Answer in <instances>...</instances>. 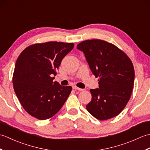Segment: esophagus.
<instances>
[{"label":"esophagus","instance_id":"1","mask_svg":"<svg viewBox=\"0 0 150 150\" xmlns=\"http://www.w3.org/2000/svg\"><path fill=\"white\" fill-rule=\"evenodd\" d=\"M73 90H79V91H82V90H84V89H82V88H78V87H77V86H73Z\"/></svg>","mask_w":150,"mask_h":150}]
</instances>
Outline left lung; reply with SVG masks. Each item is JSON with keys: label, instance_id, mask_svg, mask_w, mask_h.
Returning a JSON list of instances; mask_svg holds the SVG:
<instances>
[{"label": "left lung", "instance_id": "1", "mask_svg": "<svg viewBox=\"0 0 150 150\" xmlns=\"http://www.w3.org/2000/svg\"><path fill=\"white\" fill-rule=\"evenodd\" d=\"M77 48L84 56L92 73L98 77V88L91 89L88 112L104 120L118 115L129 101L135 71L129 57L113 44L104 40H87Z\"/></svg>", "mask_w": 150, "mask_h": 150}]
</instances>
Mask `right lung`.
Masks as SVG:
<instances>
[{"label":"right lung","mask_w":150,"mask_h":150,"mask_svg":"<svg viewBox=\"0 0 150 150\" xmlns=\"http://www.w3.org/2000/svg\"><path fill=\"white\" fill-rule=\"evenodd\" d=\"M73 43L48 42L26 47L16 61L13 84L24 109L30 115L46 120L58 112L72 90L53 80L56 70Z\"/></svg>","instance_id":"1"}]
</instances>
